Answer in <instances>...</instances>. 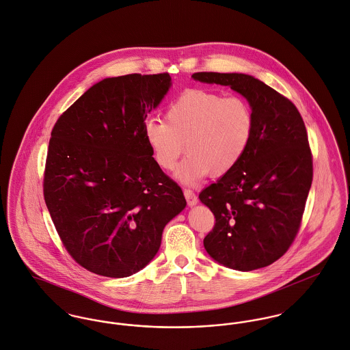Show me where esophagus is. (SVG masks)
<instances>
[{
  "label": "esophagus",
  "mask_w": 350,
  "mask_h": 350,
  "mask_svg": "<svg viewBox=\"0 0 350 350\" xmlns=\"http://www.w3.org/2000/svg\"><path fill=\"white\" fill-rule=\"evenodd\" d=\"M185 196H186V199H187L189 206H195V204L198 203V196H196V193H195L193 191L186 189V190H185Z\"/></svg>",
  "instance_id": "esophagus-1"
}]
</instances>
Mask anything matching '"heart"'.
Here are the masks:
<instances>
[{
    "instance_id": "b5f03b06",
    "label": "heart",
    "mask_w": 350,
    "mask_h": 350,
    "mask_svg": "<svg viewBox=\"0 0 350 350\" xmlns=\"http://www.w3.org/2000/svg\"><path fill=\"white\" fill-rule=\"evenodd\" d=\"M165 120L146 119L143 133L152 159L174 171L180 155L190 154L176 176L195 183L206 175L222 176L243 158L254 133V112L242 96L189 90L167 108Z\"/></svg>"
}]
</instances>
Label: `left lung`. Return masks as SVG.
<instances>
[{
    "instance_id": "8db88e82",
    "label": "left lung",
    "mask_w": 350,
    "mask_h": 350,
    "mask_svg": "<svg viewBox=\"0 0 350 350\" xmlns=\"http://www.w3.org/2000/svg\"><path fill=\"white\" fill-rule=\"evenodd\" d=\"M193 80L228 85L254 112V133L241 161L199 193L215 217L203 245L223 266L252 271L291 246L313 180L308 132L297 107L245 73L198 72Z\"/></svg>"
}]
</instances>
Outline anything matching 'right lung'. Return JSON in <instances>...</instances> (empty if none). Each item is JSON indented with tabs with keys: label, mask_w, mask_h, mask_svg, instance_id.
<instances>
[{
	"label": "right lung",
	"mask_w": 350,
	"mask_h": 350,
	"mask_svg": "<svg viewBox=\"0 0 350 350\" xmlns=\"http://www.w3.org/2000/svg\"><path fill=\"white\" fill-rule=\"evenodd\" d=\"M170 87L168 73L104 79L52 129L44 199L64 247L91 273L124 278L146 267L187 204L143 133Z\"/></svg>",
	"instance_id": "right-lung-1"
}]
</instances>
